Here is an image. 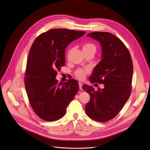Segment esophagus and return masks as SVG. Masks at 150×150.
<instances>
[{"label": "esophagus", "instance_id": "34e87169", "mask_svg": "<svg viewBox=\"0 0 150 150\" xmlns=\"http://www.w3.org/2000/svg\"><path fill=\"white\" fill-rule=\"evenodd\" d=\"M82 85H83V83H81V82H79V89L80 90H82Z\"/></svg>", "mask_w": 150, "mask_h": 150}]
</instances>
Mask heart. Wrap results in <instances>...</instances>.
Returning a JSON list of instances; mask_svg holds the SVG:
<instances>
[{
	"instance_id": "obj_1",
	"label": "heart",
	"mask_w": 150,
	"mask_h": 150,
	"mask_svg": "<svg viewBox=\"0 0 150 150\" xmlns=\"http://www.w3.org/2000/svg\"><path fill=\"white\" fill-rule=\"evenodd\" d=\"M91 48H95V46L91 43H86L83 45V51L86 50ZM96 49V48H95ZM89 72L88 68H85V69H79L75 72V75L77 78L79 79H83L85 78L87 74Z\"/></svg>"
}]
</instances>
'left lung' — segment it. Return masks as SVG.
<instances>
[{
    "label": "left lung",
    "instance_id": "left-lung-1",
    "mask_svg": "<svg viewBox=\"0 0 150 150\" xmlns=\"http://www.w3.org/2000/svg\"><path fill=\"white\" fill-rule=\"evenodd\" d=\"M87 36L98 41L101 47V60L89 80L91 83H103L104 88L96 91L92 86L82 85L90 96L85 112L96 121L107 122L119 113L131 95L133 63L129 50L115 35L97 31Z\"/></svg>",
    "mask_w": 150,
    "mask_h": 150
}]
</instances>
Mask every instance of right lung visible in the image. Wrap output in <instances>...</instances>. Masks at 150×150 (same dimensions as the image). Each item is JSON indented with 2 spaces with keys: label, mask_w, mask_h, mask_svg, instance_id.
<instances>
[{
  "label": "right lung",
  "mask_w": 150,
  "mask_h": 150,
  "mask_svg": "<svg viewBox=\"0 0 150 150\" xmlns=\"http://www.w3.org/2000/svg\"><path fill=\"white\" fill-rule=\"evenodd\" d=\"M86 32L55 28L41 34L31 47L25 71V87L31 106L40 118L55 121L65 116L76 94L78 82L58 83L57 71L65 65V49Z\"/></svg>",
  "instance_id": "1"
}]
</instances>
